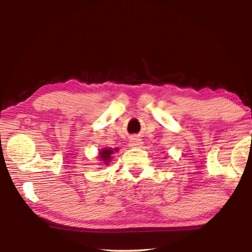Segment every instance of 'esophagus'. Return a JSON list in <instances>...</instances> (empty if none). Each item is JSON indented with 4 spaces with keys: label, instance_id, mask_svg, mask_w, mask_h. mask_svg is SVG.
Instances as JSON below:
<instances>
[{
    "label": "esophagus",
    "instance_id": "1",
    "mask_svg": "<svg viewBox=\"0 0 252 252\" xmlns=\"http://www.w3.org/2000/svg\"><path fill=\"white\" fill-rule=\"evenodd\" d=\"M143 142L141 141V139H139L138 136H131L130 141H129V146L131 148H141Z\"/></svg>",
    "mask_w": 252,
    "mask_h": 252
}]
</instances>
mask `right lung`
Here are the masks:
<instances>
[{"instance_id": "obj_1", "label": "right lung", "mask_w": 252, "mask_h": 252, "mask_svg": "<svg viewBox=\"0 0 252 252\" xmlns=\"http://www.w3.org/2000/svg\"><path fill=\"white\" fill-rule=\"evenodd\" d=\"M118 148H102L101 150H99V156H97V159L100 161L99 164L109 165L110 162L112 161V155L118 152Z\"/></svg>"}]
</instances>
